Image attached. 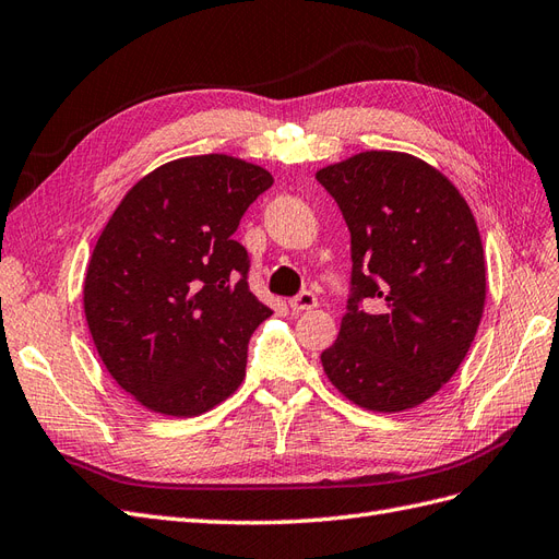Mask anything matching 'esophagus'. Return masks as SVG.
Returning <instances> with one entry per match:
<instances>
[{
    "label": "esophagus",
    "instance_id": "obj_1",
    "mask_svg": "<svg viewBox=\"0 0 559 559\" xmlns=\"http://www.w3.org/2000/svg\"><path fill=\"white\" fill-rule=\"evenodd\" d=\"M318 307V297L311 290H301L297 297L290 299V309L301 313V311H311Z\"/></svg>",
    "mask_w": 559,
    "mask_h": 559
}]
</instances>
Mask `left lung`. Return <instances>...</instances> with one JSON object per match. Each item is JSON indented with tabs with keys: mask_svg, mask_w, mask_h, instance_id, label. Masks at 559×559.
I'll use <instances>...</instances> for the list:
<instances>
[{
	"mask_svg": "<svg viewBox=\"0 0 559 559\" xmlns=\"http://www.w3.org/2000/svg\"><path fill=\"white\" fill-rule=\"evenodd\" d=\"M316 180L340 205L354 262L323 370L365 409L417 407L452 379L480 325L487 278L475 217L438 168L403 152H360Z\"/></svg>",
	"mask_w": 559,
	"mask_h": 559,
	"instance_id": "left-lung-1",
	"label": "left lung"
}]
</instances>
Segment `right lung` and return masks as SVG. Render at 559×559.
<instances>
[{
	"label": "right lung",
	"instance_id": "1",
	"mask_svg": "<svg viewBox=\"0 0 559 559\" xmlns=\"http://www.w3.org/2000/svg\"><path fill=\"white\" fill-rule=\"evenodd\" d=\"M271 173L227 154L175 158L111 213L84 278V313L107 372L166 417H197L241 386L248 342L271 309L234 241Z\"/></svg>",
	"mask_w": 559,
	"mask_h": 559
}]
</instances>
